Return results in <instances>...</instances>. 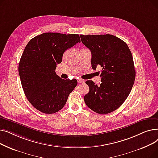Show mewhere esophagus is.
Wrapping results in <instances>:
<instances>
[{
  "label": "esophagus",
  "mask_w": 158,
  "mask_h": 158,
  "mask_svg": "<svg viewBox=\"0 0 158 158\" xmlns=\"http://www.w3.org/2000/svg\"><path fill=\"white\" fill-rule=\"evenodd\" d=\"M77 82H78V84L84 83V81H82L81 79H77Z\"/></svg>",
  "instance_id": "esophagus-1"
}]
</instances>
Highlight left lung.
<instances>
[{
	"label": "left lung",
	"mask_w": 158,
	"mask_h": 158,
	"mask_svg": "<svg viewBox=\"0 0 158 158\" xmlns=\"http://www.w3.org/2000/svg\"><path fill=\"white\" fill-rule=\"evenodd\" d=\"M92 52V67L102 68L101 83L86 81L89 88L84 99L86 106L98 114L114 111L129 96L135 80L133 58L125 41L111 35H80Z\"/></svg>",
	"instance_id": "1"
}]
</instances>
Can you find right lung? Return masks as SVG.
Listing matches in <instances>:
<instances>
[{"label":"right lung","instance_id":"1","mask_svg":"<svg viewBox=\"0 0 158 158\" xmlns=\"http://www.w3.org/2000/svg\"><path fill=\"white\" fill-rule=\"evenodd\" d=\"M81 42L79 35L45 32L32 38L25 48L19 65L22 86L29 102L45 114L61 110L77 85L74 79L56 75L57 64L66 50Z\"/></svg>","mask_w":158,"mask_h":158}]
</instances>
